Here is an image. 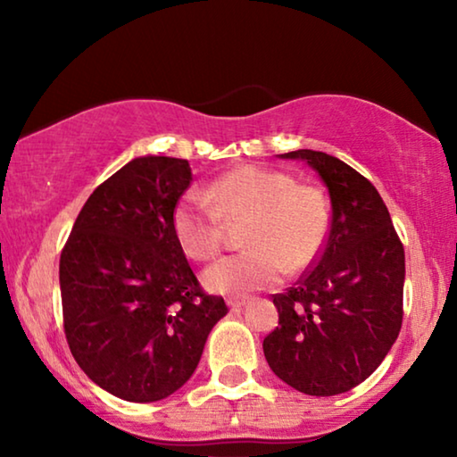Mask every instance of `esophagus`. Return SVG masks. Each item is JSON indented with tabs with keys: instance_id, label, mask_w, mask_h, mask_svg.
Instances as JSON below:
<instances>
[{
	"instance_id": "esophagus-1",
	"label": "esophagus",
	"mask_w": 457,
	"mask_h": 457,
	"mask_svg": "<svg viewBox=\"0 0 457 457\" xmlns=\"http://www.w3.org/2000/svg\"><path fill=\"white\" fill-rule=\"evenodd\" d=\"M227 303H228V308H233V310H239V308H243V305L247 303V297H230Z\"/></svg>"
}]
</instances>
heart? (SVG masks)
Returning <instances> with one entry per match:
<instances>
[{
    "mask_svg": "<svg viewBox=\"0 0 457 457\" xmlns=\"http://www.w3.org/2000/svg\"><path fill=\"white\" fill-rule=\"evenodd\" d=\"M245 218V243L252 247L204 272L212 293L241 295L277 285L287 270H305L322 253L330 224L327 199L314 187L297 185L291 174L272 168L239 166L218 177L205 197H180L172 230L189 258L205 262L220 253L224 220Z\"/></svg>",
    "mask_w": 457,
    "mask_h": 457,
    "instance_id": "heart-1",
    "label": "heart"
}]
</instances>
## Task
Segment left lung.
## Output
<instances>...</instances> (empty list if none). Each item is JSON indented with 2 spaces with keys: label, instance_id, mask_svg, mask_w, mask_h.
Masks as SVG:
<instances>
[{
  "label": "left lung",
  "instance_id": "left-lung-1",
  "mask_svg": "<svg viewBox=\"0 0 457 457\" xmlns=\"http://www.w3.org/2000/svg\"><path fill=\"white\" fill-rule=\"evenodd\" d=\"M314 168L330 195V230L316 264L272 295L278 327L264 339L268 366L305 395H339L370 377L403 318L405 253L374 185L335 155L283 154Z\"/></svg>",
  "mask_w": 457,
  "mask_h": 457
}]
</instances>
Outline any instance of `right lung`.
<instances>
[{
    "instance_id": "add662e5",
    "label": "right lung",
    "mask_w": 457,
    "mask_h": 457,
    "mask_svg": "<svg viewBox=\"0 0 457 457\" xmlns=\"http://www.w3.org/2000/svg\"><path fill=\"white\" fill-rule=\"evenodd\" d=\"M191 180L187 160H130L91 193L62 249L68 347L93 383L124 402L180 389L228 312L202 291L174 237V205Z\"/></svg>"
}]
</instances>
